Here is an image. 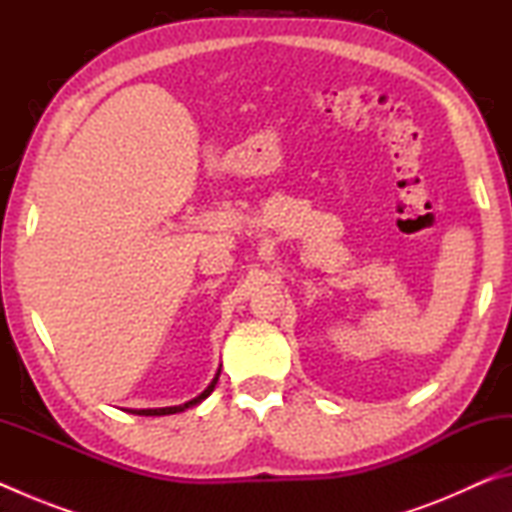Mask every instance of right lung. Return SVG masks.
Listing matches in <instances>:
<instances>
[{"mask_svg":"<svg viewBox=\"0 0 512 512\" xmlns=\"http://www.w3.org/2000/svg\"><path fill=\"white\" fill-rule=\"evenodd\" d=\"M216 379H219V375L214 377V381L210 386L205 388V391L196 397V400H192V402H187V404H183V406H167V409H142V411H131V413H135V415H171V413H178V411H185V409H189V406H194V404H198V402H203L207 395H210L212 391H214V386H216Z\"/></svg>","mask_w":512,"mask_h":512,"instance_id":"obj_1","label":"right lung"}]
</instances>
